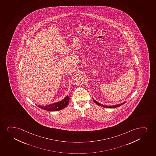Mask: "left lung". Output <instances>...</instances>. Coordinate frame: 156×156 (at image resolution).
Returning a JSON list of instances; mask_svg holds the SVG:
<instances>
[{
    "label": "left lung",
    "instance_id": "left-lung-1",
    "mask_svg": "<svg viewBox=\"0 0 156 156\" xmlns=\"http://www.w3.org/2000/svg\"><path fill=\"white\" fill-rule=\"evenodd\" d=\"M93 100H94V101L96 104L98 105V106H101V107H103L104 108H117V107H120V106H121V105H122L123 104H125L126 102H123L122 103H121V104H118V105H114V106H106V105H101V104H100V103H99V102L96 101V100H94V99H93Z\"/></svg>",
    "mask_w": 156,
    "mask_h": 156
}]
</instances>
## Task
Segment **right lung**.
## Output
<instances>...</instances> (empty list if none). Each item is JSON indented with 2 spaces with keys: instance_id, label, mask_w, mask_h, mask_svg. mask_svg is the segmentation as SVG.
I'll use <instances>...</instances> for the list:
<instances>
[{
  "instance_id": "add662e5",
  "label": "right lung",
  "mask_w": 156,
  "mask_h": 156,
  "mask_svg": "<svg viewBox=\"0 0 156 156\" xmlns=\"http://www.w3.org/2000/svg\"><path fill=\"white\" fill-rule=\"evenodd\" d=\"M69 101V97L67 96L63 100H61L60 101L50 104L47 106H40L38 105L39 108L48 111H59L60 110L63 109L64 108L68 106Z\"/></svg>"
}]
</instances>
